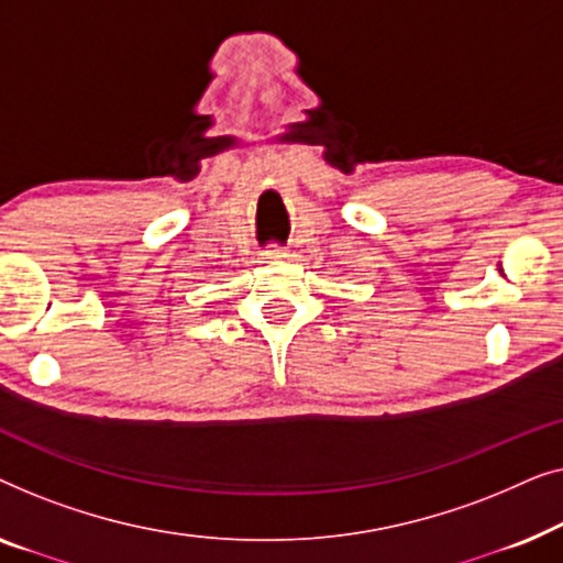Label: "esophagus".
Instances as JSON below:
<instances>
[{"label": "esophagus", "instance_id": "34e87169", "mask_svg": "<svg viewBox=\"0 0 563 563\" xmlns=\"http://www.w3.org/2000/svg\"><path fill=\"white\" fill-rule=\"evenodd\" d=\"M264 258L266 261H284V258H289V253H287V249H282V245H268V249L264 251Z\"/></svg>", "mask_w": 563, "mask_h": 563}]
</instances>
